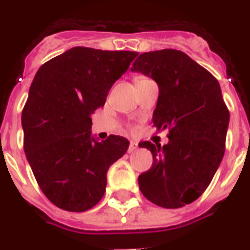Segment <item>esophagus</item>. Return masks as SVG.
I'll return each mask as SVG.
<instances>
[{
	"instance_id": "1",
	"label": "esophagus",
	"mask_w": 250,
	"mask_h": 250,
	"mask_svg": "<svg viewBox=\"0 0 250 250\" xmlns=\"http://www.w3.org/2000/svg\"><path fill=\"white\" fill-rule=\"evenodd\" d=\"M137 147H139L137 143H133V141H131V143H129V146H128V153H133V151H135Z\"/></svg>"
}]
</instances>
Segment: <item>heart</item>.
Here are the masks:
<instances>
[{
  "label": "heart",
  "instance_id": "1",
  "mask_svg": "<svg viewBox=\"0 0 250 250\" xmlns=\"http://www.w3.org/2000/svg\"><path fill=\"white\" fill-rule=\"evenodd\" d=\"M137 78H141V77H137ZM137 78H136V79H137Z\"/></svg>",
  "mask_w": 250,
  "mask_h": 250
}]
</instances>
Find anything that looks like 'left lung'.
<instances>
[{
	"mask_svg": "<svg viewBox=\"0 0 250 250\" xmlns=\"http://www.w3.org/2000/svg\"><path fill=\"white\" fill-rule=\"evenodd\" d=\"M131 70L158 83L153 123L158 131H169L163 147L140 144L153 154L151 168L139 176L140 190L157 206L181 208L206 191L224 158L230 113L220 83L185 52L172 48L144 52Z\"/></svg>",
	"mask_w": 250,
	"mask_h": 250,
	"instance_id": "left-lung-1",
	"label": "left lung"
}]
</instances>
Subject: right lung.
Returning <instances> with one entry per match:
<instances>
[{
    "label": "right lung",
    "mask_w": 250,
    "mask_h": 250,
    "mask_svg": "<svg viewBox=\"0 0 250 250\" xmlns=\"http://www.w3.org/2000/svg\"><path fill=\"white\" fill-rule=\"evenodd\" d=\"M139 55L73 47L38 69L21 113L24 151L46 198L69 212L91 209L104 196L107 169L128 140L91 137V115Z\"/></svg>",
    "instance_id": "add662e5"
}]
</instances>
